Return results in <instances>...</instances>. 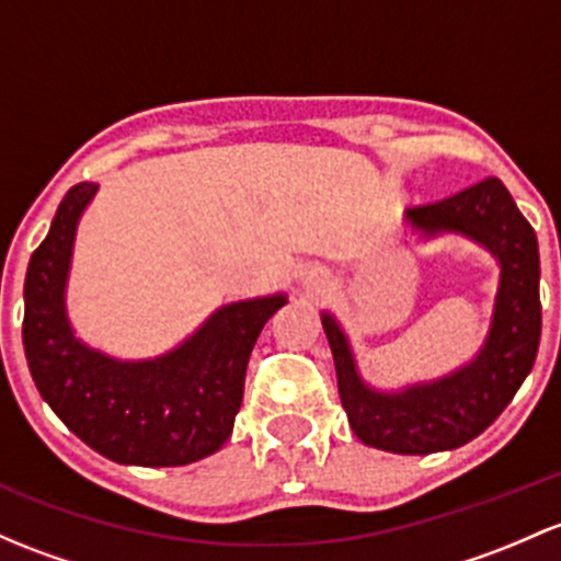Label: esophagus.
<instances>
[{
	"instance_id": "obj_1",
	"label": "esophagus",
	"mask_w": 561,
	"mask_h": 561,
	"mask_svg": "<svg viewBox=\"0 0 561 561\" xmlns=\"http://www.w3.org/2000/svg\"><path fill=\"white\" fill-rule=\"evenodd\" d=\"M328 279L330 276L322 265H304V268H300V282H304L306 287H325Z\"/></svg>"
}]
</instances>
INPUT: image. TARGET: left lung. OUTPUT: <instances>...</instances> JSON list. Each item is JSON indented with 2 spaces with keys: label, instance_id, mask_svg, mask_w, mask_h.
I'll return each mask as SVG.
<instances>
[{
  "label": "left lung",
  "instance_id": "obj_1",
  "mask_svg": "<svg viewBox=\"0 0 561 561\" xmlns=\"http://www.w3.org/2000/svg\"><path fill=\"white\" fill-rule=\"evenodd\" d=\"M403 222L420 241L462 236L497 261L500 279L489 330L479 352L449 374L379 389L359 374L350 335L335 314L322 311L341 405L357 438L374 449L392 454L459 449L503 414L538 357V236L494 176L446 202L405 209Z\"/></svg>",
  "mask_w": 561,
  "mask_h": 561
}]
</instances>
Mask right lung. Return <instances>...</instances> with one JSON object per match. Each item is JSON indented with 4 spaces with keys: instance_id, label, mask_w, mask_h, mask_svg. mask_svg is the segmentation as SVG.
<instances>
[{
    "instance_id": "add662e5",
    "label": "right lung",
    "mask_w": 561,
    "mask_h": 561,
    "mask_svg": "<svg viewBox=\"0 0 561 561\" xmlns=\"http://www.w3.org/2000/svg\"><path fill=\"white\" fill-rule=\"evenodd\" d=\"M96 193V182L75 185L28 261L23 352L32 379L58 420L112 462H198L231 438L252 346L287 296L231 300L158 357L121 359L93 350L69 320L67 285L80 217Z\"/></svg>"
}]
</instances>
